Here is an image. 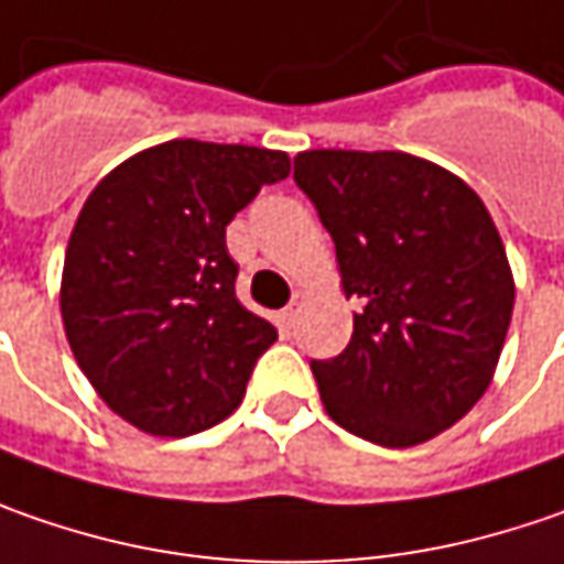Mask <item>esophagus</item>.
I'll return each instance as SVG.
<instances>
[{"label": "esophagus", "instance_id": "esophagus-1", "mask_svg": "<svg viewBox=\"0 0 564 564\" xmlns=\"http://www.w3.org/2000/svg\"><path fill=\"white\" fill-rule=\"evenodd\" d=\"M303 308H306V293H300V290H296V293H293V300H290V306H286V308H283V312H281V322H283V325H286V328H293Z\"/></svg>", "mask_w": 564, "mask_h": 564}]
</instances>
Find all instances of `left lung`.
<instances>
[{
	"label": "left lung",
	"mask_w": 564,
	"mask_h": 564,
	"mask_svg": "<svg viewBox=\"0 0 564 564\" xmlns=\"http://www.w3.org/2000/svg\"><path fill=\"white\" fill-rule=\"evenodd\" d=\"M293 163L359 303L347 350L312 362L322 404L366 442L423 445L492 384L514 308L502 236L477 192L426 158L318 148Z\"/></svg>",
	"instance_id": "obj_1"
}]
</instances>
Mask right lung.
<instances>
[{
	"label": "right lung",
	"instance_id": "right-lung-1",
	"mask_svg": "<svg viewBox=\"0 0 564 564\" xmlns=\"http://www.w3.org/2000/svg\"><path fill=\"white\" fill-rule=\"evenodd\" d=\"M286 151L173 138L94 185L62 264V325L75 362L116 416L183 438L234 413L278 328L236 300L227 224Z\"/></svg>",
	"mask_w": 564,
	"mask_h": 564
}]
</instances>
